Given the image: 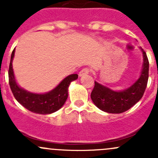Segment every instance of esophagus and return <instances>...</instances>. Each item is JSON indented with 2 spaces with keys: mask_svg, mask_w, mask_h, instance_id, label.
<instances>
[{
  "mask_svg": "<svg viewBox=\"0 0 158 158\" xmlns=\"http://www.w3.org/2000/svg\"><path fill=\"white\" fill-rule=\"evenodd\" d=\"M89 73V69H88V68H85V69H82L80 71V73H79V76L82 77L84 76V75L88 74Z\"/></svg>",
  "mask_w": 158,
  "mask_h": 158,
  "instance_id": "34e87169",
  "label": "esophagus"
}]
</instances>
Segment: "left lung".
I'll return each instance as SVG.
<instances>
[{"mask_svg":"<svg viewBox=\"0 0 158 158\" xmlns=\"http://www.w3.org/2000/svg\"><path fill=\"white\" fill-rule=\"evenodd\" d=\"M140 49L143 58L142 70L139 77L131 86L121 91H115L95 81L91 99L99 109L107 113L119 114L127 111L141 100L149 78V61L146 52Z\"/></svg>","mask_w":158,"mask_h":158,"instance_id":"left-lung-1","label":"left lung"}]
</instances>
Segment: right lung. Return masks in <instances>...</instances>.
<instances>
[{
  "label": "right lung",
  "instance_id": "right-lung-1",
  "mask_svg": "<svg viewBox=\"0 0 158 158\" xmlns=\"http://www.w3.org/2000/svg\"><path fill=\"white\" fill-rule=\"evenodd\" d=\"M15 54V49L11 55L9 69H8V80L11 90L14 97L31 112L48 115L59 110L68 98V89L70 83L77 80V74H70L65 77L56 87L51 91L45 93H35L23 89L17 84L12 69V60Z\"/></svg>",
  "mask_w": 158,
  "mask_h": 158
}]
</instances>
